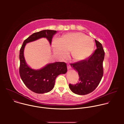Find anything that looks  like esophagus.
Instances as JSON below:
<instances>
[{
    "label": "esophagus",
    "mask_w": 124,
    "mask_h": 124,
    "mask_svg": "<svg viewBox=\"0 0 124 124\" xmlns=\"http://www.w3.org/2000/svg\"><path fill=\"white\" fill-rule=\"evenodd\" d=\"M67 68H68V70H69V69H70V68H71V66H70V65L69 64H67Z\"/></svg>",
    "instance_id": "34e87169"
}]
</instances>
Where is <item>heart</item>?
<instances>
[{
  "label": "heart",
  "instance_id": "1",
  "mask_svg": "<svg viewBox=\"0 0 124 124\" xmlns=\"http://www.w3.org/2000/svg\"><path fill=\"white\" fill-rule=\"evenodd\" d=\"M54 54L60 57H65L70 50V55L76 61L83 60L91 55L95 47L92 38L80 32H70L61 38L55 37L52 41Z\"/></svg>",
  "mask_w": 124,
  "mask_h": 124
}]
</instances>
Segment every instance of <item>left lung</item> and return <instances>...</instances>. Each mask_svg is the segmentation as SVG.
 <instances>
[{
    "label": "left lung",
    "mask_w": 124,
    "mask_h": 124,
    "mask_svg": "<svg viewBox=\"0 0 124 124\" xmlns=\"http://www.w3.org/2000/svg\"><path fill=\"white\" fill-rule=\"evenodd\" d=\"M95 41L97 48L89 58L70 64L79 76L78 83L69 85L70 90L76 94L85 95L91 93L98 86L102 78L104 51L101 43L96 40Z\"/></svg>",
    "instance_id": "left-lung-1"
}]
</instances>
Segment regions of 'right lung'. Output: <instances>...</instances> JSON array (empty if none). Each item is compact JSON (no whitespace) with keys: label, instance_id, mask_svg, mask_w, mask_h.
<instances>
[{"label":"right lung","instance_id":"1","mask_svg":"<svg viewBox=\"0 0 124 124\" xmlns=\"http://www.w3.org/2000/svg\"><path fill=\"white\" fill-rule=\"evenodd\" d=\"M57 33L56 30H44L34 33L25 39L20 50V75L23 82L31 91L43 94L50 91L54 86L57 76L67 72L66 63L56 62L46 65L39 70H34L26 63L24 57V49L27 43L41 38H46L51 44L52 37Z\"/></svg>","mask_w":124,"mask_h":124}]
</instances>
